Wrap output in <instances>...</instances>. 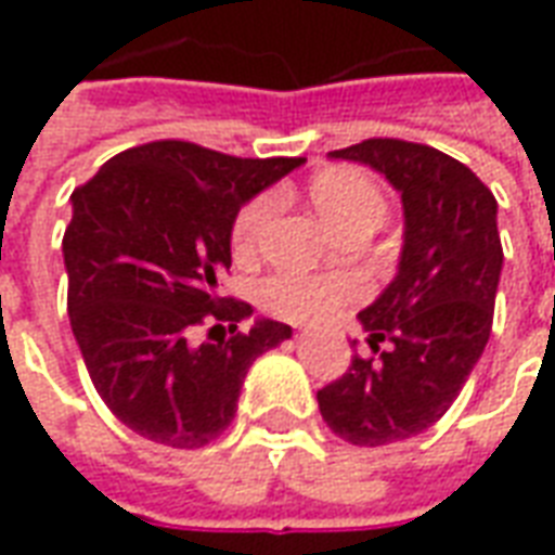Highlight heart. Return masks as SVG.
I'll return each mask as SVG.
<instances>
[{"instance_id":"obj_1","label":"heart","mask_w":555,"mask_h":555,"mask_svg":"<svg viewBox=\"0 0 555 555\" xmlns=\"http://www.w3.org/2000/svg\"><path fill=\"white\" fill-rule=\"evenodd\" d=\"M312 202L318 214L341 234L350 225H380L386 198L380 186L357 169H326L312 181ZM276 214V195L249 198L231 222V253L249 261L264 241V231ZM365 294L353 273H306L276 270L258 285V300L267 312L294 324H321L330 314L357 302Z\"/></svg>"}]
</instances>
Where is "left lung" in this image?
I'll return each mask as SVG.
<instances>
[{
	"instance_id": "1",
	"label": "left lung",
	"mask_w": 555,
	"mask_h": 555,
	"mask_svg": "<svg viewBox=\"0 0 555 555\" xmlns=\"http://www.w3.org/2000/svg\"><path fill=\"white\" fill-rule=\"evenodd\" d=\"M330 157L365 163L404 202L398 276L362 309L369 348L318 389L321 416L353 446L408 440L452 408L493 326L502 270L496 198L476 171L437 147L365 139ZM390 348L379 350V341Z\"/></svg>"
}]
</instances>
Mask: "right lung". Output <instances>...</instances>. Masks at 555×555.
<instances>
[{
    "mask_svg": "<svg viewBox=\"0 0 555 555\" xmlns=\"http://www.w3.org/2000/svg\"><path fill=\"white\" fill-rule=\"evenodd\" d=\"M302 163L159 139L115 154L70 195V330L103 404L139 437L171 449L214 442L237 413L249 365L291 338L288 324L267 318L237 330L253 306L222 297L219 276L237 210Z\"/></svg>",
    "mask_w": 555,
    "mask_h": 555,
    "instance_id": "right-lung-1",
    "label": "right lung"
}]
</instances>
